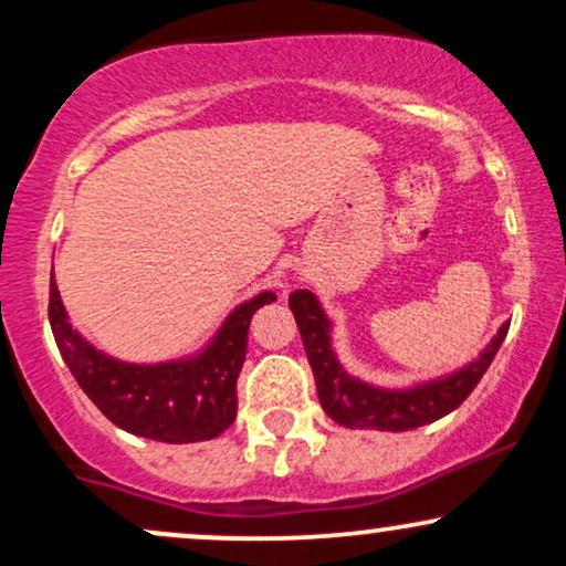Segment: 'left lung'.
Listing matches in <instances>:
<instances>
[{
  "label": "left lung",
  "instance_id": "8db88e82",
  "mask_svg": "<svg viewBox=\"0 0 566 566\" xmlns=\"http://www.w3.org/2000/svg\"><path fill=\"white\" fill-rule=\"evenodd\" d=\"M290 308L301 329L305 356L314 369L316 394L322 409L346 428H375V431H409L444 418L469 399V394L482 380L486 367L495 359L500 343L505 340L509 324L486 343V348L465 367L454 369L444 378L415 382L409 388H380L348 375L333 350V322L324 314L314 292L295 290L290 295Z\"/></svg>",
  "mask_w": 566,
  "mask_h": 566
}]
</instances>
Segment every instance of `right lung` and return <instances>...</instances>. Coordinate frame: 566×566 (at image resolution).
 Wrapping results in <instances>:
<instances>
[{
	"mask_svg": "<svg viewBox=\"0 0 566 566\" xmlns=\"http://www.w3.org/2000/svg\"><path fill=\"white\" fill-rule=\"evenodd\" d=\"M274 292L231 311L205 350L161 365H127L90 346L71 327L55 276H50V327L71 375L93 405L135 437L167 444L216 439L237 420V378L247 356L250 319Z\"/></svg>",
	"mask_w": 566,
	"mask_h": 566,
	"instance_id": "obj_1",
	"label": "right lung"
}]
</instances>
